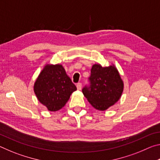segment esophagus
I'll return each mask as SVG.
<instances>
[{"label": "esophagus", "instance_id": "esophagus-1", "mask_svg": "<svg viewBox=\"0 0 160 160\" xmlns=\"http://www.w3.org/2000/svg\"><path fill=\"white\" fill-rule=\"evenodd\" d=\"M76 87H77V89L78 90H81V89H82V84H81L80 82L78 83L76 85Z\"/></svg>", "mask_w": 160, "mask_h": 160}]
</instances>
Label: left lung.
<instances>
[{"label":"left lung","mask_w":160,"mask_h":160,"mask_svg":"<svg viewBox=\"0 0 160 160\" xmlns=\"http://www.w3.org/2000/svg\"><path fill=\"white\" fill-rule=\"evenodd\" d=\"M90 86L82 89V93L94 109L105 111L117 102L122 95L123 81L114 65L102 67L94 64L91 69Z\"/></svg>","instance_id":"obj_1"}]
</instances>
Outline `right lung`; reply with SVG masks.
I'll return each mask as SVG.
<instances>
[{"label":"right lung","mask_w":160,"mask_h":160,"mask_svg":"<svg viewBox=\"0 0 160 160\" xmlns=\"http://www.w3.org/2000/svg\"><path fill=\"white\" fill-rule=\"evenodd\" d=\"M77 90L61 64H47L34 85L37 99L50 112L62 109Z\"/></svg>","instance_id":"add662e5"}]
</instances>
